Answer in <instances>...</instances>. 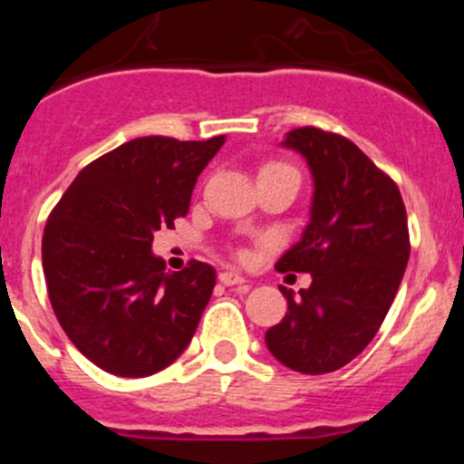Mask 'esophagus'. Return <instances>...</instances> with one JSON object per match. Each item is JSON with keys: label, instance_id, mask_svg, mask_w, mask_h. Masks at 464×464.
Segmentation results:
<instances>
[{"label": "esophagus", "instance_id": "34e87169", "mask_svg": "<svg viewBox=\"0 0 464 464\" xmlns=\"http://www.w3.org/2000/svg\"><path fill=\"white\" fill-rule=\"evenodd\" d=\"M219 283L227 285V287H233V285H246L245 276L236 274V271H222L219 274Z\"/></svg>", "mask_w": 464, "mask_h": 464}]
</instances>
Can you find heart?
I'll return each instance as SVG.
<instances>
[{"label": "heart", "instance_id": "b5f03b06", "mask_svg": "<svg viewBox=\"0 0 464 464\" xmlns=\"http://www.w3.org/2000/svg\"><path fill=\"white\" fill-rule=\"evenodd\" d=\"M278 175H287V177H294V179H298L296 168H294L292 163L283 161V159H269V161L262 163L258 179H262V177H278ZM242 256H246L245 251H242Z\"/></svg>", "mask_w": 464, "mask_h": 464}]
</instances>
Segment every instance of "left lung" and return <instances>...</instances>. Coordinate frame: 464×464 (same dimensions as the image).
Instances as JSON below:
<instances>
[{"mask_svg":"<svg viewBox=\"0 0 464 464\" xmlns=\"http://www.w3.org/2000/svg\"><path fill=\"white\" fill-rule=\"evenodd\" d=\"M283 145L305 157L314 198L303 237L276 269L305 271L312 285L301 298L280 287L287 314L265 341L283 366L323 375L362 354L382 327L411 256L409 224L395 181L350 139L307 125Z\"/></svg>","mask_w":464,"mask_h":464,"instance_id":"1","label":"left lung"}]
</instances>
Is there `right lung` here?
Returning a JSON list of instances; mask_svg holds the SVG:
<instances>
[{
  "mask_svg": "<svg viewBox=\"0 0 464 464\" xmlns=\"http://www.w3.org/2000/svg\"><path fill=\"white\" fill-rule=\"evenodd\" d=\"M224 145L141 137L82 168L42 236L49 301L72 343L105 372L148 377L193 339L215 269L168 274L154 231L188 213L195 181Z\"/></svg>",
  "mask_w": 464,
  "mask_h": 464,
  "instance_id": "right-lung-1",
  "label": "right lung"
}]
</instances>
